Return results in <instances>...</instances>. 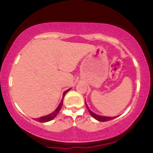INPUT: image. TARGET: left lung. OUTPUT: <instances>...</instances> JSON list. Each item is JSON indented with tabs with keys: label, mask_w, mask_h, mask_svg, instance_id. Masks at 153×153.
I'll use <instances>...</instances> for the list:
<instances>
[{
	"label": "left lung",
	"mask_w": 153,
	"mask_h": 153,
	"mask_svg": "<svg viewBox=\"0 0 153 153\" xmlns=\"http://www.w3.org/2000/svg\"><path fill=\"white\" fill-rule=\"evenodd\" d=\"M85 105H86V107H87V110H88L89 113H90L91 116H92V117L95 118V119L97 120V121H101V122H103V121H110V120H113V119H114L115 118L118 117V116H114V117H110V116H100V115H97V114H95V113H94V112H92V111H91V110H90V108H89L88 105H87V103H86V102H85Z\"/></svg>",
	"instance_id": "obj_1"
}]
</instances>
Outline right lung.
I'll return each mask as SVG.
<instances>
[{
  "mask_svg": "<svg viewBox=\"0 0 153 153\" xmlns=\"http://www.w3.org/2000/svg\"><path fill=\"white\" fill-rule=\"evenodd\" d=\"M70 90H71V88L68 89V90H66L64 92H63L62 100H61V102H60V104L58 105L57 108L53 112H52V113H51V114L47 115V116H41V117H39V118H34V119H35V121H38V122H40V123H45V122H48V121H51V120L53 119V118L56 117V116L58 114L59 111H61V107H62V105H63V97H64V96L66 95V94L67 93V92Z\"/></svg>",
  "mask_w": 153,
  "mask_h": 153,
  "instance_id": "add662e5",
  "label": "right lung"
}]
</instances>
